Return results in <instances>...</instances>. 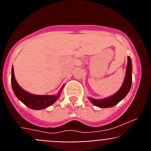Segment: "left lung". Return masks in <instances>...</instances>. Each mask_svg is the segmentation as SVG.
<instances>
[{"instance_id": "obj_1", "label": "left lung", "mask_w": 151, "mask_h": 151, "mask_svg": "<svg viewBox=\"0 0 151 151\" xmlns=\"http://www.w3.org/2000/svg\"><path fill=\"white\" fill-rule=\"evenodd\" d=\"M132 60L130 57L128 56V63L127 66H126V75H125L124 80L121 88L118 90L117 93L110 96L106 98L101 99H96L91 97H88L89 101L94 104L95 106H98L100 108H108L112 107L120 102L121 100L126 97V96L129 93V91L132 87Z\"/></svg>"}]
</instances>
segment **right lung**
Listing matches in <instances>:
<instances>
[{
	"instance_id": "1",
	"label": "right lung",
	"mask_w": 151,
	"mask_h": 151,
	"mask_svg": "<svg viewBox=\"0 0 151 151\" xmlns=\"http://www.w3.org/2000/svg\"><path fill=\"white\" fill-rule=\"evenodd\" d=\"M12 89L15 96L18 98L19 101H22L24 104L32 109H43L48 107L50 105L54 104L59 97L60 96L62 90L64 85L59 90L58 92L54 95H35L30 93L25 90L22 89L17 82L14 73V67L12 68V77H11Z\"/></svg>"
}]
</instances>
